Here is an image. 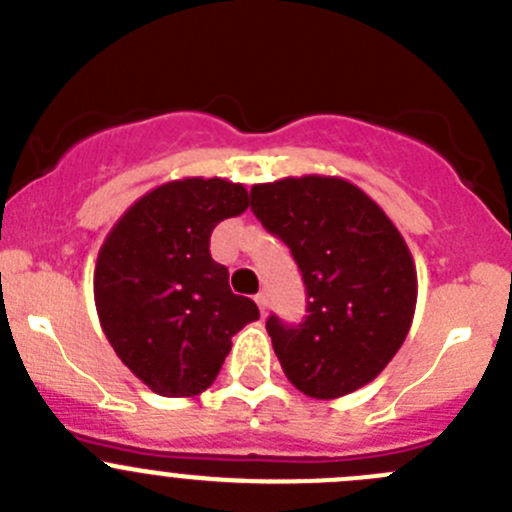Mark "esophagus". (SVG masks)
<instances>
[{"instance_id": "esophagus-1", "label": "esophagus", "mask_w": 512, "mask_h": 512, "mask_svg": "<svg viewBox=\"0 0 512 512\" xmlns=\"http://www.w3.org/2000/svg\"><path fill=\"white\" fill-rule=\"evenodd\" d=\"M256 304H259L261 316H266V309H269V296H266V294H256Z\"/></svg>"}]
</instances>
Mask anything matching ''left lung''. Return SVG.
I'll use <instances>...</instances> for the list:
<instances>
[{
	"mask_svg": "<svg viewBox=\"0 0 512 512\" xmlns=\"http://www.w3.org/2000/svg\"><path fill=\"white\" fill-rule=\"evenodd\" d=\"M251 208L291 248L309 294L304 324L266 321L289 382L337 399L377 379L417 306L415 259L392 218L347 178L319 173L256 183Z\"/></svg>",
	"mask_w": 512,
	"mask_h": 512,
	"instance_id": "obj_1",
	"label": "left lung"
}]
</instances>
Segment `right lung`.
Returning a JSON list of instances; mask_svg holds the SVG:
<instances>
[{"label": "right lung", "mask_w": 512, "mask_h": 512, "mask_svg": "<svg viewBox=\"0 0 512 512\" xmlns=\"http://www.w3.org/2000/svg\"><path fill=\"white\" fill-rule=\"evenodd\" d=\"M248 208L243 183L178 178L115 221L95 261V309L120 362L160 397H196L216 382L231 337L259 319L208 251L211 231Z\"/></svg>", "instance_id": "right-lung-1"}]
</instances>
